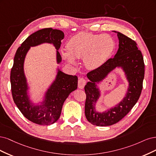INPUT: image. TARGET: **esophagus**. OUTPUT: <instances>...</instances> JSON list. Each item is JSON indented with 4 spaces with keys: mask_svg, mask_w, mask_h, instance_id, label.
Returning <instances> with one entry per match:
<instances>
[{
    "mask_svg": "<svg viewBox=\"0 0 156 156\" xmlns=\"http://www.w3.org/2000/svg\"><path fill=\"white\" fill-rule=\"evenodd\" d=\"M85 83H86V81L83 78H78V87L80 89H83Z\"/></svg>",
    "mask_w": 156,
    "mask_h": 156,
    "instance_id": "esophagus-1",
    "label": "esophagus"
}]
</instances>
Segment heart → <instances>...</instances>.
Instances as JSON below:
<instances>
[{
    "instance_id": "heart-1",
    "label": "heart",
    "mask_w": 156,
    "mask_h": 156,
    "mask_svg": "<svg viewBox=\"0 0 156 156\" xmlns=\"http://www.w3.org/2000/svg\"><path fill=\"white\" fill-rule=\"evenodd\" d=\"M69 51H63V54L71 64H76V59H83L85 67L96 69L106 62L115 48L113 38L108 34L79 33L69 41Z\"/></svg>"
}]
</instances>
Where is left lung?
<instances>
[{"label": "left lung", "instance_id": "1", "mask_svg": "<svg viewBox=\"0 0 156 156\" xmlns=\"http://www.w3.org/2000/svg\"><path fill=\"white\" fill-rule=\"evenodd\" d=\"M119 49L113 58H110L102 66L87 73L90 82L84 87L86 94L85 115L88 121L98 126H111L120 121L138 101L143 89L144 63L141 52L135 41L119 32ZM116 67H121L129 82L127 94L121 102L114 108L102 113L97 112L95 104L100 96L97 83L101 81Z\"/></svg>", "mask_w": 156, "mask_h": 156}]
</instances>
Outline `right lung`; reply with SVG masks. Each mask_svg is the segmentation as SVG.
<instances>
[{
    "label": "right lung",
    "instance_id": "add662e5",
    "mask_svg": "<svg viewBox=\"0 0 156 156\" xmlns=\"http://www.w3.org/2000/svg\"><path fill=\"white\" fill-rule=\"evenodd\" d=\"M64 38V33L51 28H43L28 36L17 50L11 70L10 82L13 101L24 116L31 122L40 125H51L60 117L63 104L71 92L77 89L78 77L69 75L58 69L53 83L45 93L43 102L34 105L28 95V86L24 72V62L31 47L42 43H51L57 50V63L62 62L58 52Z\"/></svg>",
    "mask_w": 156,
    "mask_h": 156
}]
</instances>
